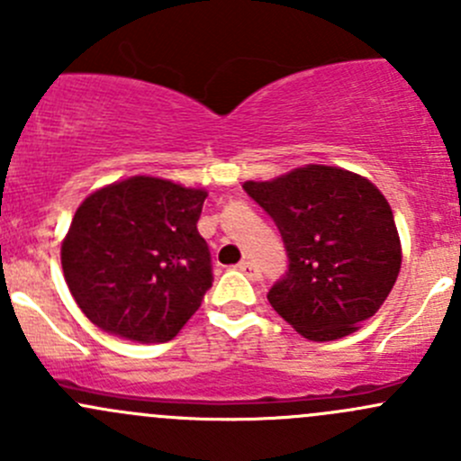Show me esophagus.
I'll return each instance as SVG.
<instances>
[{
  "mask_svg": "<svg viewBox=\"0 0 461 461\" xmlns=\"http://www.w3.org/2000/svg\"><path fill=\"white\" fill-rule=\"evenodd\" d=\"M239 269L245 274V276L249 278V281H258V278H260V269H258V265L254 263V260H243V263L239 265Z\"/></svg>",
  "mask_w": 461,
  "mask_h": 461,
  "instance_id": "esophagus-1",
  "label": "esophagus"
}]
</instances>
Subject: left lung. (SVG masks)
Returning <instances> with one entry per match:
<instances>
[{
  "label": "left lung",
  "mask_w": 461,
  "mask_h": 461,
  "mask_svg": "<svg viewBox=\"0 0 461 461\" xmlns=\"http://www.w3.org/2000/svg\"><path fill=\"white\" fill-rule=\"evenodd\" d=\"M281 231L287 272L267 301L310 341H334L370 319L397 281L402 245L393 209L370 180L308 165L243 185Z\"/></svg>",
  "instance_id": "1"
}]
</instances>
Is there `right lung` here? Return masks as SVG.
Returning <instances> with one entry per match:
<instances>
[{
  "label": "right lung",
  "instance_id": "right-lung-1",
  "mask_svg": "<svg viewBox=\"0 0 461 461\" xmlns=\"http://www.w3.org/2000/svg\"><path fill=\"white\" fill-rule=\"evenodd\" d=\"M207 192L133 176L77 207L62 269L91 323L113 337L165 343L201 308L212 254L198 234Z\"/></svg>",
  "mask_w": 461,
  "mask_h": 461
}]
</instances>
